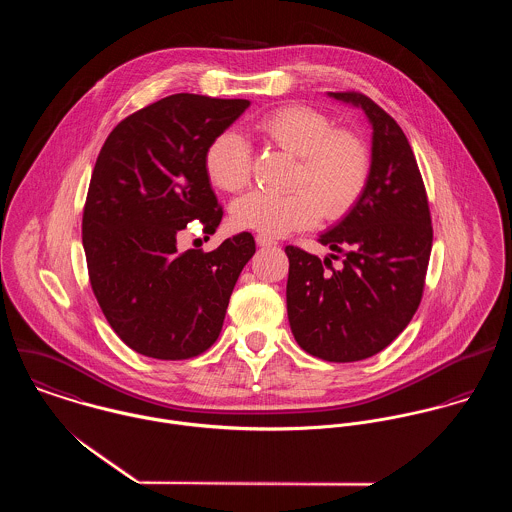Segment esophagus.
Here are the masks:
<instances>
[{"label":"esophagus","mask_w":512,"mask_h":512,"mask_svg":"<svg viewBox=\"0 0 512 512\" xmlns=\"http://www.w3.org/2000/svg\"><path fill=\"white\" fill-rule=\"evenodd\" d=\"M256 244H258V246H262V248H266V246H276L278 242H276V238H272V236L256 234Z\"/></svg>","instance_id":"1"}]
</instances>
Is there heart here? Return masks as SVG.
I'll use <instances>...</instances> for the list:
<instances>
[{"label": "heart", "instance_id": "b5f03b06", "mask_svg": "<svg viewBox=\"0 0 512 512\" xmlns=\"http://www.w3.org/2000/svg\"><path fill=\"white\" fill-rule=\"evenodd\" d=\"M254 132L272 146L297 157L290 193L254 191L232 205L234 226L266 236H284L313 226L321 213L345 215L363 195L370 175L365 142L353 132L335 130L319 110L290 104L264 114ZM205 171L226 193L250 181V147L236 132H222L205 151Z\"/></svg>", "mask_w": 512, "mask_h": 512}]
</instances>
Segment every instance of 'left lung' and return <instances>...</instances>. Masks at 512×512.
Here are the masks:
<instances>
[{
  "instance_id": "8db88e82",
  "label": "left lung",
  "mask_w": 512,
  "mask_h": 512,
  "mask_svg": "<svg viewBox=\"0 0 512 512\" xmlns=\"http://www.w3.org/2000/svg\"><path fill=\"white\" fill-rule=\"evenodd\" d=\"M329 96L361 106L372 124L365 191L351 213L319 236L330 258L286 246L288 319L297 345L329 363L363 361L412 321L426 286L434 228L414 151L402 128L368 96Z\"/></svg>"
}]
</instances>
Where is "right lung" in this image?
Returning <instances> with one entry per match:
<instances>
[{
  "mask_svg": "<svg viewBox=\"0 0 512 512\" xmlns=\"http://www.w3.org/2000/svg\"><path fill=\"white\" fill-rule=\"evenodd\" d=\"M248 106L173 94L124 118L98 153L82 213L88 278L110 327L140 355L193 359L219 339L254 236L177 252V234L195 220L215 234L222 207L205 151Z\"/></svg>",
  "mask_w": 512,
  "mask_h": 512,
  "instance_id": "add662e5",
  "label": "right lung"
}]
</instances>
